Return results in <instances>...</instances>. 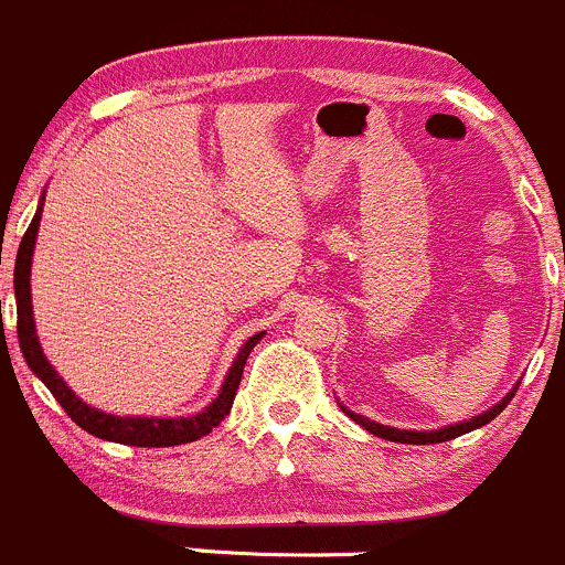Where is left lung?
<instances>
[{
  "label": "left lung",
  "mask_w": 565,
  "mask_h": 565,
  "mask_svg": "<svg viewBox=\"0 0 565 565\" xmlns=\"http://www.w3.org/2000/svg\"><path fill=\"white\" fill-rule=\"evenodd\" d=\"M513 393H516V387H513L511 393H508L505 398L500 401V404H494V406H491V409H486L483 415L470 417V420H465V423H456V426L437 428V431H404V428H390V426H382V423L367 420V417L356 415V412L345 409V406H340V409H343L345 415H349L351 420L356 423V426H362V428H365V431H371L373 437H382V439H390V443H404V445H434V443H448V439H456V437H461V434L475 431V428H480V426H486V423H491L497 415H500L502 409H505L508 404H511Z\"/></svg>",
  "instance_id": "obj_1"
}]
</instances>
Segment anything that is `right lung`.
Masks as SVG:
<instances>
[{
    "mask_svg": "<svg viewBox=\"0 0 565 565\" xmlns=\"http://www.w3.org/2000/svg\"><path fill=\"white\" fill-rule=\"evenodd\" d=\"M41 214H43V200L38 205L35 216H32L30 227H26L24 238H21L19 255H15V271H13V288H15V312H19V345L21 354H24L26 365L32 367L38 379L52 390L54 398L60 401L65 412H68L71 420L79 428H85L87 434L98 439H109V443L120 445H134V448H172V445H186L194 439L205 437V434L214 431L225 415L231 412L233 398H236V390L242 384L244 365H247L249 351L258 345V340L264 338V332H258L255 338H249L242 345V351L236 354V362L227 371L225 384H222L220 395L205 406L203 412L192 417H117L106 415V412L93 409L85 401L76 398L74 390L63 382L57 371L52 367V362L43 356L41 343H38L35 332V318H32V294H30V266H32V253H35V238L38 227H41Z\"/></svg>",
    "mask_w": 565,
    "mask_h": 565,
    "instance_id": "right-lung-1",
    "label": "right lung"
}]
</instances>
